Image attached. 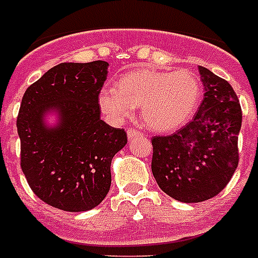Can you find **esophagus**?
I'll list each match as a JSON object with an SVG mask.
<instances>
[{
  "mask_svg": "<svg viewBox=\"0 0 258 258\" xmlns=\"http://www.w3.org/2000/svg\"><path fill=\"white\" fill-rule=\"evenodd\" d=\"M138 135H140V133L138 131V130L130 128L128 131H127V138H128V140L134 139V138H135V136H138Z\"/></svg>",
  "mask_w": 258,
  "mask_h": 258,
  "instance_id": "1",
  "label": "esophagus"
}]
</instances>
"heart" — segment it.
<instances>
[{"instance_id": "1", "label": "heart", "mask_w": 258, "mask_h": 258, "mask_svg": "<svg viewBox=\"0 0 258 258\" xmlns=\"http://www.w3.org/2000/svg\"><path fill=\"white\" fill-rule=\"evenodd\" d=\"M202 82L189 70H136L119 79L118 90L103 89L98 103L108 118L120 122L140 107L154 133H173L187 124L202 99Z\"/></svg>"}]
</instances>
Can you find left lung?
<instances>
[{"instance_id":"left-lung-1","label":"left lung","mask_w":258,"mask_h":258,"mask_svg":"<svg viewBox=\"0 0 258 258\" xmlns=\"http://www.w3.org/2000/svg\"><path fill=\"white\" fill-rule=\"evenodd\" d=\"M204 99L185 127L152 138L151 169L163 192L181 203L212 199L225 188L238 164L242 112L225 79L199 66Z\"/></svg>"}]
</instances>
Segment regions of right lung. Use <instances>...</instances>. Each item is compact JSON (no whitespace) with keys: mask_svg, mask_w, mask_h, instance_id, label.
<instances>
[{"mask_svg":"<svg viewBox=\"0 0 258 258\" xmlns=\"http://www.w3.org/2000/svg\"><path fill=\"white\" fill-rule=\"evenodd\" d=\"M107 74L104 60L63 62L24 94L17 119L21 167L33 192L54 208L90 211L110 190L111 162L127 135L100 119Z\"/></svg>","mask_w":258,"mask_h":258,"instance_id":"obj_1","label":"right lung"}]
</instances>
